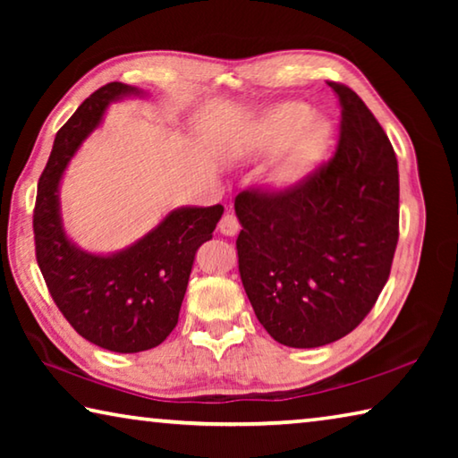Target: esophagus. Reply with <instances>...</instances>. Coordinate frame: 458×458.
Instances as JSON below:
<instances>
[{
    "mask_svg": "<svg viewBox=\"0 0 458 458\" xmlns=\"http://www.w3.org/2000/svg\"><path fill=\"white\" fill-rule=\"evenodd\" d=\"M218 228H220V232H222L224 236H234V234H238V232H240V222H238V218H236V214H232V212L224 214L220 224H218Z\"/></svg>",
    "mask_w": 458,
    "mask_h": 458,
    "instance_id": "obj_1",
    "label": "esophagus"
}]
</instances>
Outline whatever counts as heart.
Instances as JSON below:
<instances>
[{"instance_id": "obj_1", "label": "heart", "mask_w": 458, "mask_h": 458, "mask_svg": "<svg viewBox=\"0 0 458 458\" xmlns=\"http://www.w3.org/2000/svg\"><path fill=\"white\" fill-rule=\"evenodd\" d=\"M331 141L327 121L311 117V108L303 103H284L275 106L260 123L254 149L262 155H275L290 147L276 169L281 183H299L319 165Z\"/></svg>"}]
</instances>
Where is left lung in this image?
<instances>
[{
    "instance_id": "obj_1",
    "label": "left lung",
    "mask_w": 458,
    "mask_h": 458,
    "mask_svg": "<svg viewBox=\"0 0 458 458\" xmlns=\"http://www.w3.org/2000/svg\"><path fill=\"white\" fill-rule=\"evenodd\" d=\"M327 84L341 106L333 157L291 188L244 190L234 201L240 278L257 319L301 350L333 344L366 319L398 244L394 147L350 87Z\"/></svg>"
}]
</instances>
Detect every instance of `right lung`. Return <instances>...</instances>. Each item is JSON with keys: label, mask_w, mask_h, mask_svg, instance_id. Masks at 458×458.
I'll list each match as a JSON object with an SVG mask.
<instances>
[{"label": "right lung", "mask_w": 458, "mask_h": 458, "mask_svg": "<svg viewBox=\"0 0 458 458\" xmlns=\"http://www.w3.org/2000/svg\"><path fill=\"white\" fill-rule=\"evenodd\" d=\"M141 90L108 82L64 123L38 182L36 260L54 303L74 331L103 350L137 353L157 347L180 319L198 248L212 238L224 208H180L159 226L111 257L84 252L60 220L58 185L81 143L98 127L108 103Z\"/></svg>", "instance_id": "1"}]
</instances>
